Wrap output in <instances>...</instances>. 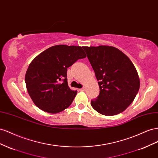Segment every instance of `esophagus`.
I'll return each instance as SVG.
<instances>
[{
    "label": "esophagus",
    "mask_w": 158,
    "mask_h": 158,
    "mask_svg": "<svg viewBox=\"0 0 158 158\" xmlns=\"http://www.w3.org/2000/svg\"><path fill=\"white\" fill-rule=\"evenodd\" d=\"M81 91H85V87H83V88H81V89H79Z\"/></svg>",
    "instance_id": "obj_1"
}]
</instances>
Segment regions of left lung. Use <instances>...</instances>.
I'll return each instance as SVG.
<instances>
[{
	"mask_svg": "<svg viewBox=\"0 0 158 158\" xmlns=\"http://www.w3.org/2000/svg\"><path fill=\"white\" fill-rule=\"evenodd\" d=\"M95 73L100 89L91 105L99 113L116 115L127 109L139 89V79L132 62L112 46L83 47Z\"/></svg>",
	"mask_w": 158,
	"mask_h": 158,
	"instance_id": "8db88e82",
	"label": "left lung"
}]
</instances>
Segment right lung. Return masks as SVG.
I'll return each instance as SVG.
<instances>
[{
  "instance_id": "add662e5",
  "label": "right lung",
  "mask_w": 158,
  "mask_h": 158,
  "mask_svg": "<svg viewBox=\"0 0 158 158\" xmlns=\"http://www.w3.org/2000/svg\"><path fill=\"white\" fill-rule=\"evenodd\" d=\"M86 56L80 46L57 45L34 58L27 69L25 82L30 97L40 109L56 114L71 105L77 91L68 86L67 68Z\"/></svg>"
}]
</instances>
